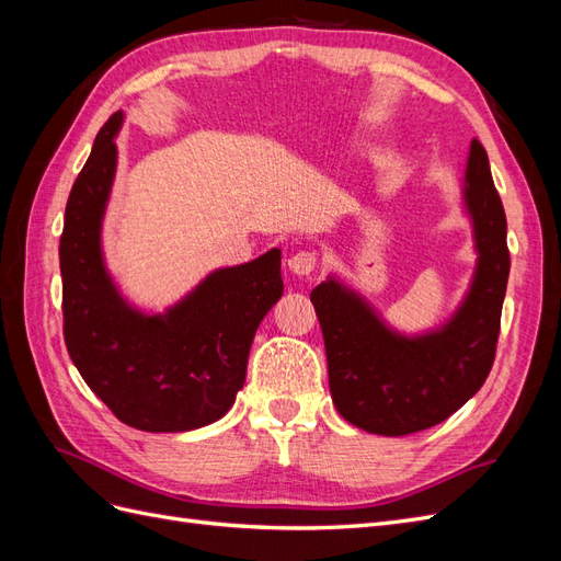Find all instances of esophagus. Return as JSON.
Returning a JSON list of instances; mask_svg holds the SVG:
<instances>
[{
  "instance_id": "1",
  "label": "esophagus",
  "mask_w": 561,
  "mask_h": 561,
  "mask_svg": "<svg viewBox=\"0 0 561 561\" xmlns=\"http://www.w3.org/2000/svg\"><path fill=\"white\" fill-rule=\"evenodd\" d=\"M287 266H290L293 274H297L301 278H309L318 266V254L313 250H299L293 254L290 260H287Z\"/></svg>"
}]
</instances>
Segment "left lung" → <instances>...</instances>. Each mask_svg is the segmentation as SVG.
Listing matches in <instances>:
<instances>
[{
	"label": "left lung",
	"mask_w": 561,
	"mask_h": 561,
	"mask_svg": "<svg viewBox=\"0 0 561 561\" xmlns=\"http://www.w3.org/2000/svg\"><path fill=\"white\" fill-rule=\"evenodd\" d=\"M466 203L480 264L468 299L443 330L398 336L336 280L311 293L325 339L332 400L353 426L388 437L426 431L449 419L486 381L496 358L511 252L503 203L478 140L470 145Z\"/></svg>",
	"instance_id": "left-lung-1"
}]
</instances>
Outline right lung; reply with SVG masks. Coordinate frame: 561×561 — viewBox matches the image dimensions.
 <instances>
[{
    "label": "right lung",
    "instance_id": "1",
    "mask_svg": "<svg viewBox=\"0 0 561 561\" xmlns=\"http://www.w3.org/2000/svg\"><path fill=\"white\" fill-rule=\"evenodd\" d=\"M114 112L72 184L60 236L62 334L83 381L126 426L182 433L229 412L243 388L262 318L283 295L280 250L219 268L163 316L118 297L100 252V222L116 168Z\"/></svg>",
    "mask_w": 561,
    "mask_h": 561
}]
</instances>
